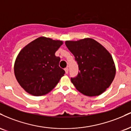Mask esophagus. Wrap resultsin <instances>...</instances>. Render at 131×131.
I'll list each match as a JSON object with an SVG mask.
<instances>
[{
    "label": "esophagus",
    "mask_w": 131,
    "mask_h": 131,
    "mask_svg": "<svg viewBox=\"0 0 131 131\" xmlns=\"http://www.w3.org/2000/svg\"><path fill=\"white\" fill-rule=\"evenodd\" d=\"M64 71H65V73H66V74H68V71H69V69H68V68H64Z\"/></svg>",
    "instance_id": "obj_1"
}]
</instances>
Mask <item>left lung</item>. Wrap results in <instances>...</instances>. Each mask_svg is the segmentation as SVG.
<instances>
[{"mask_svg": "<svg viewBox=\"0 0 131 131\" xmlns=\"http://www.w3.org/2000/svg\"><path fill=\"white\" fill-rule=\"evenodd\" d=\"M65 44L77 61L79 73L71 78L78 91L93 97L102 94L115 78L116 68L112 55L96 40L85 38L67 40Z\"/></svg>", "mask_w": 131, "mask_h": 131, "instance_id": "left-lung-1", "label": "left lung"}]
</instances>
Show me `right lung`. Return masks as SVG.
Instances as JSON below:
<instances>
[{"label":"right lung","instance_id":"right-lung-1","mask_svg":"<svg viewBox=\"0 0 131 131\" xmlns=\"http://www.w3.org/2000/svg\"><path fill=\"white\" fill-rule=\"evenodd\" d=\"M61 40L40 37L25 46L16 58L14 73L19 85L34 96L48 94L65 71L59 67L60 58L55 53Z\"/></svg>","mask_w":131,"mask_h":131}]
</instances>
